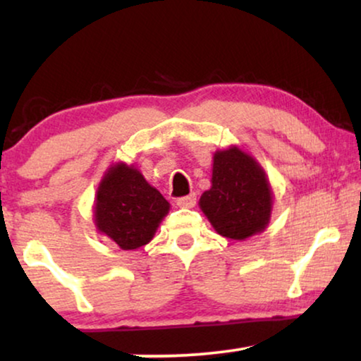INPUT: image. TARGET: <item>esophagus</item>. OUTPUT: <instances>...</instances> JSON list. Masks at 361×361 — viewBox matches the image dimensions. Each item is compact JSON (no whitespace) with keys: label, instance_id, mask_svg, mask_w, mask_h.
Listing matches in <instances>:
<instances>
[{"label":"esophagus","instance_id":"esophagus-1","mask_svg":"<svg viewBox=\"0 0 361 361\" xmlns=\"http://www.w3.org/2000/svg\"><path fill=\"white\" fill-rule=\"evenodd\" d=\"M195 202H197V195L189 194V195L179 197V199H177V205L182 207V209H192V207L195 205Z\"/></svg>","mask_w":361,"mask_h":361}]
</instances>
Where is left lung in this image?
Instances as JSON below:
<instances>
[{
	"label": "left lung",
	"mask_w": 361,
	"mask_h": 361,
	"mask_svg": "<svg viewBox=\"0 0 361 361\" xmlns=\"http://www.w3.org/2000/svg\"><path fill=\"white\" fill-rule=\"evenodd\" d=\"M200 209L226 238L245 240L259 233L271 215V189L263 169L238 147L219 151L212 187L202 194Z\"/></svg>",
	"instance_id": "8db88e82"
}]
</instances>
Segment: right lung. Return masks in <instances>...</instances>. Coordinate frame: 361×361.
<instances>
[{
    "mask_svg": "<svg viewBox=\"0 0 361 361\" xmlns=\"http://www.w3.org/2000/svg\"><path fill=\"white\" fill-rule=\"evenodd\" d=\"M169 202L133 166L116 164L106 172L97 192L95 224L123 250L147 245Z\"/></svg>",
    "mask_w": 361,
    "mask_h": 361,
    "instance_id": "1",
    "label": "right lung"
}]
</instances>
